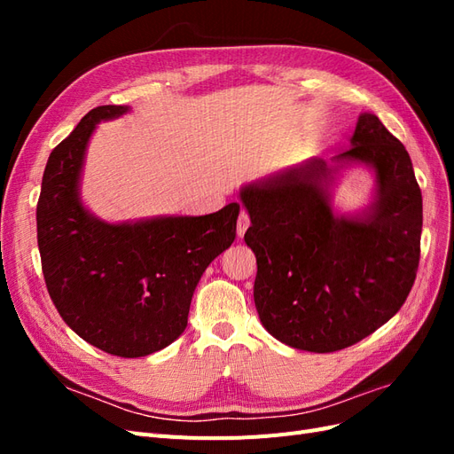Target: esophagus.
<instances>
[{
  "mask_svg": "<svg viewBox=\"0 0 454 454\" xmlns=\"http://www.w3.org/2000/svg\"><path fill=\"white\" fill-rule=\"evenodd\" d=\"M248 227H250V215H248V212L242 210L239 215V222H237V235L244 237V232L248 231Z\"/></svg>",
  "mask_w": 454,
  "mask_h": 454,
  "instance_id": "obj_1",
  "label": "esophagus"
}]
</instances>
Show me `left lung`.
<instances>
[{
  "label": "left lung",
  "instance_id": "1",
  "mask_svg": "<svg viewBox=\"0 0 454 454\" xmlns=\"http://www.w3.org/2000/svg\"><path fill=\"white\" fill-rule=\"evenodd\" d=\"M339 167L365 162L377 199L364 217H337L327 185L337 168L312 159L240 191L257 259L261 324L287 347L337 352L402 309L417 278L422 195L403 144L377 115L362 114Z\"/></svg>",
  "mask_w": 454,
  "mask_h": 454
}]
</instances>
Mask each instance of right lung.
I'll return each mask as SVG.
<instances>
[{
    "label": "right lung",
    "mask_w": 454,
    "mask_h": 454,
    "mask_svg": "<svg viewBox=\"0 0 454 454\" xmlns=\"http://www.w3.org/2000/svg\"><path fill=\"white\" fill-rule=\"evenodd\" d=\"M127 109H90L52 149L37 200V246L62 320L96 348L140 358L184 333L202 272L237 237L240 204L121 225L90 215L77 193L89 138L100 121Z\"/></svg>",
    "instance_id": "obj_1"
}]
</instances>
